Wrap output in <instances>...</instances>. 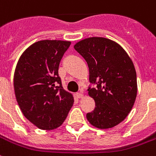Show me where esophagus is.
<instances>
[{
    "mask_svg": "<svg viewBox=\"0 0 156 156\" xmlns=\"http://www.w3.org/2000/svg\"><path fill=\"white\" fill-rule=\"evenodd\" d=\"M83 93H77L76 94V97L78 98V99H81V98H83Z\"/></svg>",
    "mask_w": 156,
    "mask_h": 156,
    "instance_id": "obj_1",
    "label": "esophagus"
}]
</instances>
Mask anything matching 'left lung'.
Returning a JSON list of instances; mask_svg holds the SVG:
<instances>
[{
  "mask_svg": "<svg viewBox=\"0 0 156 156\" xmlns=\"http://www.w3.org/2000/svg\"><path fill=\"white\" fill-rule=\"evenodd\" d=\"M89 71V95L95 102L87 119L94 127L106 129L122 122L137 96V75L133 61L120 44L102 37H90L73 46Z\"/></svg>",
  "mask_w": 156,
  "mask_h": 156,
  "instance_id": "obj_1",
  "label": "left lung"
}]
</instances>
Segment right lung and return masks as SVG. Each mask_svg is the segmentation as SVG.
Listing matches in <instances>:
<instances>
[{
  "label": "right lung",
  "mask_w": 156,
  "mask_h": 156,
  "mask_svg": "<svg viewBox=\"0 0 156 156\" xmlns=\"http://www.w3.org/2000/svg\"><path fill=\"white\" fill-rule=\"evenodd\" d=\"M70 41L40 40L25 50L15 69L17 104L30 122L43 130L60 127L72 108L73 94L64 90L58 68Z\"/></svg>",
  "instance_id": "right-lung-1"
}]
</instances>
